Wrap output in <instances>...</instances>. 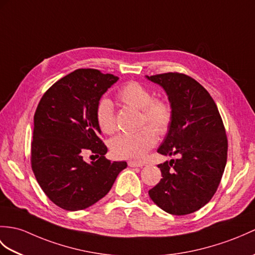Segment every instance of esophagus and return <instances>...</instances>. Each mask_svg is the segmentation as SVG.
Returning a JSON list of instances; mask_svg holds the SVG:
<instances>
[{
	"instance_id": "34e87169",
	"label": "esophagus",
	"mask_w": 255,
	"mask_h": 255,
	"mask_svg": "<svg viewBox=\"0 0 255 255\" xmlns=\"http://www.w3.org/2000/svg\"><path fill=\"white\" fill-rule=\"evenodd\" d=\"M128 165H129L130 167H142V166H144V163L130 161V162H128Z\"/></svg>"
}]
</instances>
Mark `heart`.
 <instances>
[{"label": "heart", "instance_id": "obj_1", "mask_svg": "<svg viewBox=\"0 0 255 255\" xmlns=\"http://www.w3.org/2000/svg\"><path fill=\"white\" fill-rule=\"evenodd\" d=\"M117 98L129 108L141 111V125L146 124L158 134H164L168 130L173 116L170 105L163 99H153L151 91L143 85L130 81L118 91ZM97 123L102 132L106 134L115 132L114 108L109 99H103L99 103ZM152 130L142 128L134 133L116 135L110 141L112 154L124 159H142L156 143V135Z\"/></svg>", "mask_w": 255, "mask_h": 255}]
</instances>
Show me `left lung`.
Returning a JSON list of instances; mask_svg holds the SVG:
<instances>
[{"instance_id": "left-lung-1", "label": "left lung", "mask_w": 255, "mask_h": 255, "mask_svg": "<svg viewBox=\"0 0 255 255\" xmlns=\"http://www.w3.org/2000/svg\"><path fill=\"white\" fill-rule=\"evenodd\" d=\"M166 92L171 123L157 152L176 159L157 165L162 177L149 191L158 208L186 215L210 202L227 162V137L210 93L191 77L179 73L145 76Z\"/></svg>"}]
</instances>
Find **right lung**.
I'll list each match as a JSON object with an SVG mask.
<instances>
[{
	"instance_id": "add662e5",
	"label": "right lung",
	"mask_w": 255,
	"mask_h": 255,
	"mask_svg": "<svg viewBox=\"0 0 255 255\" xmlns=\"http://www.w3.org/2000/svg\"><path fill=\"white\" fill-rule=\"evenodd\" d=\"M120 79L97 69H77L56 81L34 113L31 166L41 189L53 203L80 211L111 190L126 162H111L100 139L97 108L103 94ZM99 159L87 163L83 153Z\"/></svg>"
}]
</instances>
